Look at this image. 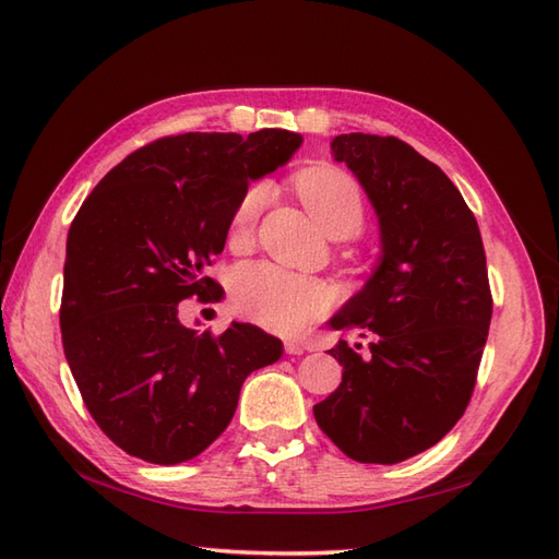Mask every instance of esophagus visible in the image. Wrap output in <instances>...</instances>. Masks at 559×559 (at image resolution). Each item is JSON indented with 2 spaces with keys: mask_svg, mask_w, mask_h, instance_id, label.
Instances as JSON below:
<instances>
[{
  "mask_svg": "<svg viewBox=\"0 0 559 559\" xmlns=\"http://www.w3.org/2000/svg\"><path fill=\"white\" fill-rule=\"evenodd\" d=\"M283 349H285V355H302L305 353V347L297 341H285Z\"/></svg>",
  "mask_w": 559,
  "mask_h": 559,
  "instance_id": "esophagus-1",
  "label": "esophagus"
}]
</instances>
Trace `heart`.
I'll return each instance as SVG.
<instances>
[{"instance_id": "heart-1", "label": "heart", "mask_w": 559, "mask_h": 559, "mask_svg": "<svg viewBox=\"0 0 559 559\" xmlns=\"http://www.w3.org/2000/svg\"><path fill=\"white\" fill-rule=\"evenodd\" d=\"M297 194L317 226L333 240H343L361 230L367 218V202L357 180L335 166H317L295 180ZM269 200V188L254 183L242 192L230 216V245H248L259 214ZM230 297L242 317L259 326L295 333L319 319L329 307L326 285L317 278L293 274L269 262H250L236 269L230 281Z\"/></svg>"}]
</instances>
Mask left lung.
<instances>
[{
  "instance_id": "1",
  "label": "left lung",
  "mask_w": 559,
  "mask_h": 559,
  "mask_svg": "<svg viewBox=\"0 0 559 559\" xmlns=\"http://www.w3.org/2000/svg\"><path fill=\"white\" fill-rule=\"evenodd\" d=\"M331 152L369 194L383 254L329 321L371 338L369 355L329 349L343 381L314 417L349 460L395 464L433 448L472 400L492 314L484 240L455 183L407 142L347 133Z\"/></svg>"
}]
</instances>
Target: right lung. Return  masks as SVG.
<instances>
[{"instance_id":"add662e5","label":"right lung","mask_w":559,"mask_h":559,"mask_svg":"<svg viewBox=\"0 0 559 559\" xmlns=\"http://www.w3.org/2000/svg\"><path fill=\"white\" fill-rule=\"evenodd\" d=\"M302 138L281 128L183 133L114 166L67 238L61 343L97 426L152 464L198 457L226 431L245 379L283 343L252 323L221 335L178 321L188 297L214 302L206 276L250 180L276 171Z\"/></svg>"}]
</instances>
